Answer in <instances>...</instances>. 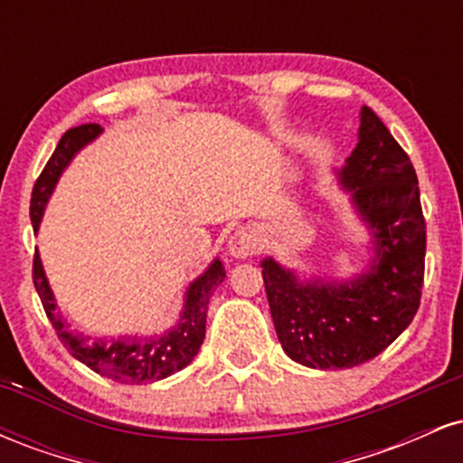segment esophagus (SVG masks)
<instances>
[{"mask_svg":"<svg viewBox=\"0 0 463 463\" xmlns=\"http://www.w3.org/2000/svg\"><path fill=\"white\" fill-rule=\"evenodd\" d=\"M259 246H261V237L254 231L252 226H243L239 231L232 232V237L228 239V252L235 259H248L252 254H257Z\"/></svg>","mask_w":463,"mask_h":463,"instance_id":"1","label":"esophagus"}]
</instances>
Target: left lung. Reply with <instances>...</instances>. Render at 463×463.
Returning <instances> with one entry per match:
<instances>
[{
	"mask_svg": "<svg viewBox=\"0 0 463 463\" xmlns=\"http://www.w3.org/2000/svg\"><path fill=\"white\" fill-rule=\"evenodd\" d=\"M339 180L374 235L368 272L346 283H300L274 259L261 263L280 346L320 370L354 368L383 353L411 324L424 283L427 224L416 169L368 106Z\"/></svg>",
	"mask_w": 463,
	"mask_h": 463,
	"instance_id": "obj_1",
	"label": "left lung"
}]
</instances>
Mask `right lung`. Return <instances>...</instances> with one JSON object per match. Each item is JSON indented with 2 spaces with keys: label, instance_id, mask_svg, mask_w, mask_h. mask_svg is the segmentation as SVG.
<instances>
[{
  "label": "right lung",
  "instance_id": "obj_1",
  "mask_svg": "<svg viewBox=\"0 0 463 463\" xmlns=\"http://www.w3.org/2000/svg\"><path fill=\"white\" fill-rule=\"evenodd\" d=\"M99 132H102V128L98 124H82L76 126V128H69L61 137L54 154H52L41 176L36 178L34 189H32L30 220L34 231H39L45 204L56 187L58 178H61L62 169L76 156V152L82 150L89 141H93ZM224 265H222L220 259H215L209 265V269L189 285L187 294H184V309L172 331L156 335V337H124L89 344V337H80V335L69 331L61 313L56 311L54 294H52L50 283L45 279L39 252H34V265H32V279H34V287L39 291L41 302H43V309L50 317L52 326L56 328L61 342L69 348V353L78 361H82L87 368L106 376V379L128 385L161 381L194 361L202 342H204L209 300L213 296L215 287L224 280Z\"/></svg>",
  "mask_w": 463,
  "mask_h": 463
}]
</instances>
